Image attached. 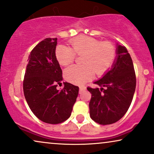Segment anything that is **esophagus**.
Wrapping results in <instances>:
<instances>
[{
    "instance_id": "obj_1",
    "label": "esophagus",
    "mask_w": 154,
    "mask_h": 154,
    "mask_svg": "<svg viewBox=\"0 0 154 154\" xmlns=\"http://www.w3.org/2000/svg\"><path fill=\"white\" fill-rule=\"evenodd\" d=\"M85 90H86V87L85 86L80 87V89H79V94H81V93H82L83 91H85Z\"/></svg>"
}]
</instances>
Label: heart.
Returning <instances> with one entry per match:
<instances>
[{"label":"heart","instance_id":"1","mask_svg":"<svg viewBox=\"0 0 154 154\" xmlns=\"http://www.w3.org/2000/svg\"><path fill=\"white\" fill-rule=\"evenodd\" d=\"M71 48L60 45L56 49V57L61 66H68L82 56L83 65H73L66 68L64 76L74 84H83L96 75L106 73L116 58V49L109 41H100L93 37L81 35L69 41Z\"/></svg>","mask_w":154,"mask_h":154}]
</instances>
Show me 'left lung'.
Listing matches in <instances>:
<instances>
[{
  "label": "left lung",
  "mask_w": 154,
  "mask_h": 154,
  "mask_svg": "<svg viewBox=\"0 0 154 154\" xmlns=\"http://www.w3.org/2000/svg\"><path fill=\"white\" fill-rule=\"evenodd\" d=\"M116 55L111 70L94 82L100 88H87L91 94L90 116L100 125L120 120L130 107L135 92L136 73L130 54L126 47L117 45Z\"/></svg>",
  "instance_id": "obj_1"
}]
</instances>
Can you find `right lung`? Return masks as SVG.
Instances as JSON below:
<instances>
[{"mask_svg": "<svg viewBox=\"0 0 154 154\" xmlns=\"http://www.w3.org/2000/svg\"><path fill=\"white\" fill-rule=\"evenodd\" d=\"M57 38H47L34 47L28 56L23 93L33 114L43 122L58 124L71 116L79 88L62 81V70L56 57Z\"/></svg>", "mask_w": 154, "mask_h": 154, "instance_id": "right-lung-1", "label": "right lung"}]
</instances>
